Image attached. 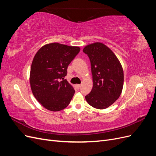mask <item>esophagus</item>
I'll return each instance as SVG.
<instances>
[{
	"label": "esophagus",
	"mask_w": 156,
	"mask_h": 156,
	"mask_svg": "<svg viewBox=\"0 0 156 156\" xmlns=\"http://www.w3.org/2000/svg\"><path fill=\"white\" fill-rule=\"evenodd\" d=\"M81 84H76V87H77V88L78 90L81 88Z\"/></svg>",
	"instance_id": "34e87169"
}]
</instances>
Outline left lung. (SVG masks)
<instances>
[{
    "instance_id": "obj_1",
    "label": "left lung",
    "mask_w": 156,
    "mask_h": 156,
    "mask_svg": "<svg viewBox=\"0 0 156 156\" xmlns=\"http://www.w3.org/2000/svg\"><path fill=\"white\" fill-rule=\"evenodd\" d=\"M90 61L93 87L85 96L90 105L104 109L118 100L124 84L122 66L113 52L100 42L90 44L83 51Z\"/></svg>"
}]
</instances>
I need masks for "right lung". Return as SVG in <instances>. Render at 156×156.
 <instances>
[{"label": "right lung", "instance_id": "obj_1", "mask_svg": "<svg viewBox=\"0 0 156 156\" xmlns=\"http://www.w3.org/2000/svg\"><path fill=\"white\" fill-rule=\"evenodd\" d=\"M79 51V47L52 43L42 47L35 55L30 68L31 90L47 109L58 111L70 103L75 90L64 77L68 65Z\"/></svg>", "mask_w": 156, "mask_h": 156}]
</instances>
